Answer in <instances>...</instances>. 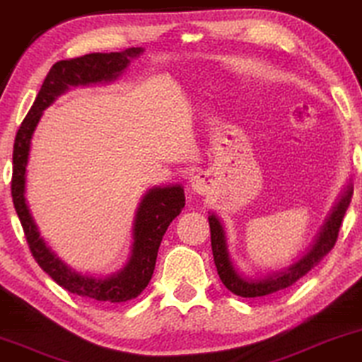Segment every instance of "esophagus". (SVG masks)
Here are the masks:
<instances>
[{"label": "esophagus", "mask_w": 362, "mask_h": 362, "mask_svg": "<svg viewBox=\"0 0 362 362\" xmlns=\"http://www.w3.org/2000/svg\"><path fill=\"white\" fill-rule=\"evenodd\" d=\"M192 189H194V192H197V194H205L206 185H205L204 177L197 175V177L192 178Z\"/></svg>", "instance_id": "1"}]
</instances>
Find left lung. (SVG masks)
I'll list each match as a JSON object with an SVG mask.
<instances>
[{"mask_svg": "<svg viewBox=\"0 0 362 362\" xmlns=\"http://www.w3.org/2000/svg\"><path fill=\"white\" fill-rule=\"evenodd\" d=\"M351 197H353V184L349 182L346 189L341 192L338 202L331 209L329 215L325 220V225L321 226L320 233L316 235L315 242L308 248V252L301 258H298L296 262H293L290 267L257 278L247 276L235 267L233 259L230 257L228 245H226L223 223H221L218 215L210 211L209 223L211 235V252H214V262L221 283L231 293L243 298L267 296L295 285L298 279L305 276L308 272H311V268H315L334 247L336 240H338L341 221H343L346 210H348Z\"/></svg>", "mask_w": 362, "mask_h": 362, "instance_id": "8db88e82", "label": "left lung"}]
</instances>
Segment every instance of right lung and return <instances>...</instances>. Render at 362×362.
Listing matches in <instances>:
<instances>
[{"label":"right lung","mask_w":362,"mask_h":362,"mask_svg":"<svg viewBox=\"0 0 362 362\" xmlns=\"http://www.w3.org/2000/svg\"><path fill=\"white\" fill-rule=\"evenodd\" d=\"M144 52V47H129L120 52H93L74 59L56 62L47 72L40 94L24 117L14 139L11 195L24 235L37 264L54 279L57 285L74 295L98 301L122 303L137 298L146 290L156 268L157 252L170 221L185 206L184 187H152L144 194L132 223V247L127 263L119 272L107 276L77 272L52 252L41 237L26 202V167L30 160L31 139L41 115L54 100L71 88L112 83L119 79Z\"/></svg>","instance_id":"right-lung-1"}]
</instances>
